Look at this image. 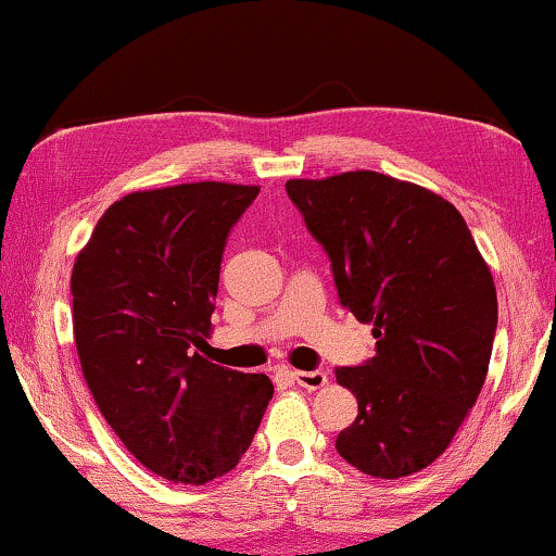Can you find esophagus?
Wrapping results in <instances>:
<instances>
[{"label": "esophagus", "mask_w": 556, "mask_h": 556, "mask_svg": "<svg viewBox=\"0 0 556 556\" xmlns=\"http://www.w3.org/2000/svg\"><path fill=\"white\" fill-rule=\"evenodd\" d=\"M292 379L294 382L300 384V388H305V390H320V388H326L328 384V375L326 371H320V369H313V371H292Z\"/></svg>", "instance_id": "esophagus-1"}]
</instances>
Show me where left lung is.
Wrapping results in <instances>:
<instances>
[{
  "label": "left lung",
  "instance_id": "8db88e82",
  "mask_svg": "<svg viewBox=\"0 0 556 556\" xmlns=\"http://www.w3.org/2000/svg\"><path fill=\"white\" fill-rule=\"evenodd\" d=\"M287 194L330 258L336 290L371 323L377 354L336 379L359 413L336 452L397 480L439 459L477 403L497 328L493 274L452 202L379 172L290 179Z\"/></svg>",
  "mask_w": 556,
  "mask_h": 556
}]
</instances>
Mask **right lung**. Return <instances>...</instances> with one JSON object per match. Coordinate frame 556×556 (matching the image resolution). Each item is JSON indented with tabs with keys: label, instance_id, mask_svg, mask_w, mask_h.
<instances>
[{
	"label": "right lung",
	"instance_id": "obj_1",
	"mask_svg": "<svg viewBox=\"0 0 556 556\" xmlns=\"http://www.w3.org/2000/svg\"><path fill=\"white\" fill-rule=\"evenodd\" d=\"M258 187L194 181L104 210L72 271L87 388L153 475L205 484L238 465L274 395L266 375L207 362L230 228Z\"/></svg>",
	"mask_w": 556,
	"mask_h": 556
}]
</instances>
